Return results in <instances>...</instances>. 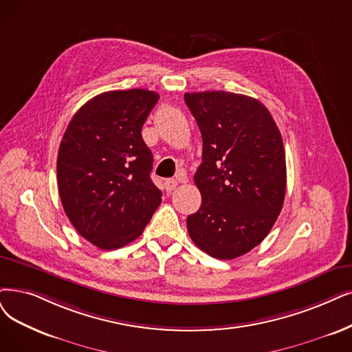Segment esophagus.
I'll return each mask as SVG.
<instances>
[{"mask_svg": "<svg viewBox=\"0 0 352 352\" xmlns=\"http://www.w3.org/2000/svg\"><path fill=\"white\" fill-rule=\"evenodd\" d=\"M176 186H177V180H175V179H167V180L164 182V188H166L167 192L175 190Z\"/></svg>", "mask_w": 352, "mask_h": 352, "instance_id": "esophagus-1", "label": "esophagus"}]
</instances>
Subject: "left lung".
Segmentation results:
<instances>
[{"mask_svg":"<svg viewBox=\"0 0 352 352\" xmlns=\"http://www.w3.org/2000/svg\"><path fill=\"white\" fill-rule=\"evenodd\" d=\"M202 134L195 173L202 205L188 217L192 241L232 260L257 247L282 210L286 156L282 134L258 100L225 91L185 94Z\"/></svg>","mask_w":352,"mask_h":352,"instance_id":"1","label":"left lung"}]
</instances>
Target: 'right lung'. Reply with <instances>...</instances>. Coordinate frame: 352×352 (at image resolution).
Masks as SVG:
<instances>
[{"instance_id": "1", "label": "right lung", "mask_w": 352, "mask_h": 352, "mask_svg": "<svg viewBox=\"0 0 352 352\" xmlns=\"http://www.w3.org/2000/svg\"><path fill=\"white\" fill-rule=\"evenodd\" d=\"M159 101L147 89L94 96L70 120L58 154V185L75 230L101 250L142 235L162 190L150 179L153 153L143 124Z\"/></svg>"}]
</instances>
